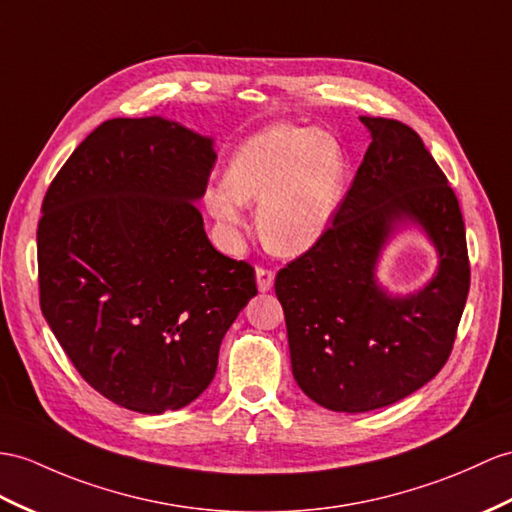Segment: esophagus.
I'll list each match as a JSON object with an SVG mask.
<instances>
[{"label":"esophagus","instance_id":"esophagus-1","mask_svg":"<svg viewBox=\"0 0 512 512\" xmlns=\"http://www.w3.org/2000/svg\"><path fill=\"white\" fill-rule=\"evenodd\" d=\"M273 280H276V273H273L271 269H265V267H258L256 269V284H258V291L260 293L271 291Z\"/></svg>","mask_w":512,"mask_h":512}]
</instances>
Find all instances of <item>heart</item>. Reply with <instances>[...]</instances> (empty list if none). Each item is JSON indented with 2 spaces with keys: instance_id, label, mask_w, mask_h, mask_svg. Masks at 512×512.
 <instances>
[{
  "instance_id": "obj_1",
  "label": "heart",
  "mask_w": 512,
  "mask_h": 512,
  "mask_svg": "<svg viewBox=\"0 0 512 512\" xmlns=\"http://www.w3.org/2000/svg\"><path fill=\"white\" fill-rule=\"evenodd\" d=\"M347 180L350 160L336 136L278 123L236 147L223 184L206 191V208L236 232L245 219L243 204L260 202V239L276 254L299 256L332 228Z\"/></svg>"
}]
</instances>
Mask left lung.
<instances>
[{
	"instance_id": "1",
	"label": "left lung",
	"mask_w": 512,
	"mask_h": 512,
	"mask_svg": "<svg viewBox=\"0 0 512 512\" xmlns=\"http://www.w3.org/2000/svg\"><path fill=\"white\" fill-rule=\"evenodd\" d=\"M371 143L328 234L278 271L293 376L336 413H367L415 393L452 354L469 293L465 223L445 173L406 123L360 117ZM415 222L440 254L423 290L375 280L390 234Z\"/></svg>"
}]
</instances>
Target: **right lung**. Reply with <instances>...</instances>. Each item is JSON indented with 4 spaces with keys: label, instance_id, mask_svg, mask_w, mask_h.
<instances>
[{
    "label": "right lung",
    "instance_id": "add662e5",
    "mask_svg": "<svg viewBox=\"0 0 512 512\" xmlns=\"http://www.w3.org/2000/svg\"><path fill=\"white\" fill-rule=\"evenodd\" d=\"M213 139L162 117L110 119L56 173L36 230L41 310L97 393L143 415L213 382L254 267L208 241L195 202Z\"/></svg>",
    "mask_w": 512,
    "mask_h": 512
}]
</instances>
